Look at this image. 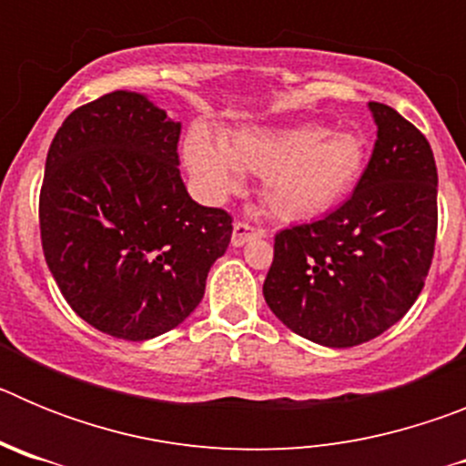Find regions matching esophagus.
<instances>
[{
	"mask_svg": "<svg viewBox=\"0 0 466 466\" xmlns=\"http://www.w3.org/2000/svg\"><path fill=\"white\" fill-rule=\"evenodd\" d=\"M268 236V230L261 228V226H252L247 224V221H236L233 224V236H230V242L236 247L245 245V242L254 240V238H266Z\"/></svg>",
	"mask_w": 466,
	"mask_h": 466,
	"instance_id": "obj_1",
	"label": "esophagus"
}]
</instances>
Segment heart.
I'll return each instance as SVG.
<instances>
[{
  "mask_svg": "<svg viewBox=\"0 0 466 466\" xmlns=\"http://www.w3.org/2000/svg\"><path fill=\"white\" fill-rule=\"evenodd\" d=\"M184 158L198 184L212 198L242 187V172L263 177V200L284 221H306L345 200L364 175L366 142L352 130H327L317 123L245 127L214 144L193 133Z\"/></svg>",
  "mask_w": 466,
  "mask_h": 466,
  "instance_id": "obj_1",
  "label": "heart"
}]
</instances>
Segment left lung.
I'll return each instance as SVG.
<instances>
[{"label": "left lung", "instance_id": "left-lung-1", "mask_svg": "<svg viewBox=\"0 0 466 466\" xmlns=\"http://www.w3.org/2000/svg\"><path fill=\"white\" fill-rule=\"evenodd\" d=\"M378 139L355 193L324 219L279 230L263 296L312 343L352 348L397 324L434 258L436 163L427 137L371 102Z\"/></svg>", "mask_w": 466, "mask_h": 466}]
</instances>
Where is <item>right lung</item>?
<instances>
[{"mask_svg":"<svg viewBox=\"0 0 466 466\" xmlns=\"http://www.w3.org/2000/svg\"><path fill=\"white\" fill-rule=\"evenodd\" d=\"M179 133L144 95L114 90L74 109L48 149L44 257L69 308L114 339L182 324L230 242L233 217L187 193Z\"/></svg>","mask_w":466,"mask_h":466,"instance_id":"right-lung-1","label":"right lung"}]
</instances>
